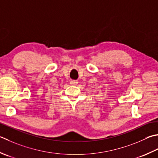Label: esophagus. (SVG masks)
Masks as SVG:
<instances>
[{
  "label": "esophagus",
  "mask_w": 158,
  "mask_h": 158,
  "mask_svg": "<svg viewBox=\"0 0 158 158\" xmlns=\"http://www.w3.org/2000/svg\"><path fill=\"white\" fill-rule=\"evenodd\" d=\"M77 83H78V81H77V80H73L70 81V84L72 85H76Z\"/></svg>",
  "instance_id": "obj_1"
}]
</instances>
